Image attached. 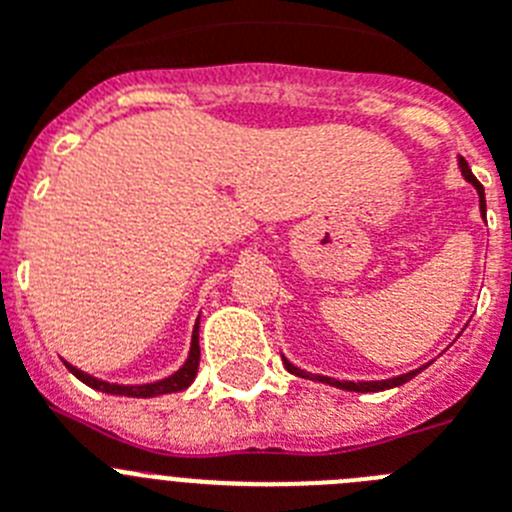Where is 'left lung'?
Listing matches in <instances>:
<instances>
[{"label": "left lung", "instance_id": "8db88e82", "mask_svg": "<svg viewBox=\"0 0 512 512\" xmlns=\"http://www.w3.org/2000/svg\"><path fill=\"white\" fill-rule=\"evenodd\" d=\"M459 166H461V174L467 176V182H472L474 187H477L479 207H482V215H485V189H482V184L477 182V176L472 174V169H469V164L464 161V158H459ZM284 366H287V372L297 374V377H310V374H305L302 369H297V366L289 364L287 359H284ZM418 372H423V369H415V372L402 374V377H395V379H384V382H341V379L318 377V374H315V377H310V379H315V382L330 384V387H341V390H351V392H382V390H390V387H400V384L410 382V379H413Z\"/></svg>", "mask_w": 512, "mask_h": 512}]
</instances>
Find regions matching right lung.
I'll return each instance as SVG.
<instances>
[{"label": "right lung", "mask_w": 512, "mask_h": 512, "mask_svg": "<svg viewBox=\"0 0 512 512\" xmlns=\"http://www.w3.org/2000/svg\"><path fill=\"white\" fill-rule=\"evenodd\" d=\"M197 328H200V320H197V325H194L192 348H189L187 364H184L182 369H179V372H176V374H171V377L161 379V382L135 384V387H125V384H110V382H102V379L89 377L87 372H81V369L71 366L69 361H63V364H66V369H69V372L74 374L76 379H81V382H84V384H89L92 390L107 392V395L158 397V395H169V392H182V390H187L189 384L194 382V377H197V366H200V333H197Z\"/></svg>", "instance_id": "add662e5"}]
</instances>
